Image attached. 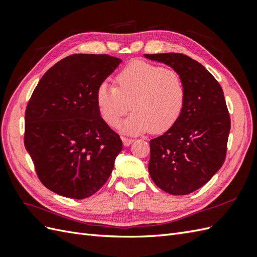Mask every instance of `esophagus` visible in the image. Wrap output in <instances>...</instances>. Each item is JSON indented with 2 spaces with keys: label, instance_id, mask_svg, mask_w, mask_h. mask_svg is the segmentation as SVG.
Masks as SVG:
<instances>
[{
  "label": "esophagus",
  "instance_id": "obj_1",
  "mask_svg": "<svg viewBox=\"0 0 257 257\" xmlns=\"http://www.w3.org/2000/svg\"><path fill=\"white\" fill-rule=\"evenodd\" d=\"M134 141H135L134 139H130V138H125V137L122 138V144H123L124 147L130 146V145H132V144L134 143Z\"/></svg>",
  "mask_w": 257,
  "mask_h": 257
}]
</instances>
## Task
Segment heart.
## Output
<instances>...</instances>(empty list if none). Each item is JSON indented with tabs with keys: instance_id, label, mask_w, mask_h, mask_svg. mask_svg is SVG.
<instances>
[{
	"instance_id": "obj_1",
	"label": "heart",
	"mask_w": 257,
	"mask_h": 257,
	"mask_svg": "<svg viewBox=\"0 0 257 257\" xmlns=\"http://www.w3.org/2000/svg\"><path fill=\"white\" fill-rule=\"evenodd\" d=\"M96 98L101 117L110 127H117L132 105L134 112L120 130L127 135L149 130L158 134L178 120L185 101V86L177 70L138 61L117 75L116 87L101 84Z\"/></svg>"
}]
</instances>
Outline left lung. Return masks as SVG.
Here are the masks:
<instances>
[{
    "instance_id": "8db88e82",
    "label": "left lung",
    "mask_w": 257,
    "mask_h": 257,
    "mask_svg": "<svg viewBox=\"0 0 257 257\" xmlns=\"http://www.w3.org/2000/svg\"><path fill=\"white\" fill-rule=\"evenodd\" d=\"M181 75L185 101L172 127L150 140L149 173L173 195L200 189L220 170L226 156L231 119L222 87L203 65L180 53L145 54Z\"/></svg>"
}]
</instances>
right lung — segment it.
<instances>
[{
	"instance_id": "obj_1",
	"label": "right lung",
	"mask_w": 257,
	"mask_h": 257,
	"mask_svg": "<svg viewBox=\"0 0 257 257\" xmlns=\"http://www.w3.org/2000/svg\"><path fill=\"white\" fill-rule=\"evenodd\" d=\"M121 59L74 54L43 75L25 111L24 145L41 182L70 199L96 193L122 149L100 116L97 90Z\"/></svg>"
}]
</instances>
